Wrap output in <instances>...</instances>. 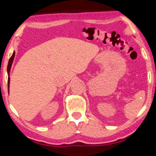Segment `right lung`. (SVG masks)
<instances>
[{
	"mask_svg": "<svg viewBox=\"0 0 156 156\" xmlns=\"http://www.w3.org/2000/svg\"><path fill=\"white\" fill-rule=\"evenodd\" d=\"M15 55H16V52H13L12 53L11 57H10L9 61H8V67H7V72H8V90H9V85H10V68H11L12 62H13L14 57H15ZM9 92V91H8Z\"/></svg>",
	"mask_w": 156,
	"mask_h": 156,
	"instance_id": "right-lung-1",
	"label": "right lung"
}]
</instances>
